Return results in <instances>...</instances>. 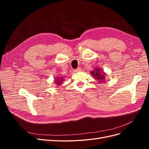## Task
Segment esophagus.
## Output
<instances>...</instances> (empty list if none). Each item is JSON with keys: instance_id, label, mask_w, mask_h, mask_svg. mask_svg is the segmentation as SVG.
<instances>
[{"instance_id": "1", "label": "esophagus", "mask_w": 149, "mask_h": 149, "mask_svg": "<svg viewBox=\"0 0 149 149\" xmlns=\"http://www.w3.org/2000/svg\"><path fill=\"white\" fill-rule=\"evenodd\" d=\"M74 71H75V72H79V71H81V68H80L79 67H78V68L75 69V70H74Z\"/></svg>"}]
</instances>
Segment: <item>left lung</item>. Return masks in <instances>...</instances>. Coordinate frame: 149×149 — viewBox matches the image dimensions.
Returning a JSON list of instances; mask_svg holds the SVG:
<instances>
[{"label": "left lung", "mask_w": 149, "mask_h": 149, "mask_svg": "<svg viewBox=\"0 0 149 149\" xmlns=\"http://www.w3.org/2000/svg\"><path fill=\"white\" fill-rule=\"evenodd\" d=\"M91 74L94 76L95 79L97 80H99L100 82H104V78H105V75L104 72L102 71V70L96 68L95 70H93L91 72Z\"/></svg>", "instance_id": "8db88e82"}]
</instances>
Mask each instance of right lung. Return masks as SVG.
Here are the masks:
<instances>
[{
	"label": "right lung",
	"mask_w": 149,
	"mask_h": 149,
	"mask_svg": "<svg viewBox=\"0 0 149 149\" xmlns=\"http://www.w3.org/2000/svg\"><path fill=\"white\" fill-rule=\"evenodd\" d=\"M63 79H62L61 77V78H58V79H57V80L56 81V84L59 85V84H60L63 82Z\"/></svg>",
	"instance_id": "add662e5"
}]
</instances>
